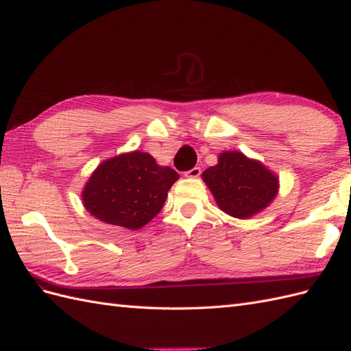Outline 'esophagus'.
Listing matches in <instances>:
<instances>
[{"label":"esophagus","instance_id":"1","mask_svg":"<svg viewBox=\"0 0 351 351\" xmlns=\"http://www.w3.org/2000/svg\"><path fill=\"white\" fill-rule=\"evenodd\" d=\"M200 173H202V170H200V167L196 166V167H193V169L185 171V176H187V178H197Z\"/></svg>","mask_w":351,"mask_h":351}]
</instances>
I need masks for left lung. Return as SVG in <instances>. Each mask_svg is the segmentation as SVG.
I'll return each mask as SVG.
<instances>
[{"mask_svg": "<svg viewBox=\"0 0 351 351\" xmlns=\"http://www.w3.org/2000/svg\"><path fill=\"white\" fill-rule=\"evenodd\" d=\"M202 178L220 210L238 219H247L264 210L279 185L271 171L241 152H223L217 166L206 169Z\"/></svg>", "mask_w": 351, "mask_h": 351, "instance_id": "obj_1", "label": "left lung"}]
</instances>
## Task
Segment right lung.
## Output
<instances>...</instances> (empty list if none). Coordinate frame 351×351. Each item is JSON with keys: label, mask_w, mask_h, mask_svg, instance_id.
<instances>
[{"label": "right lung", "mask_w": 351, "mask_h": 351, "mask_svg": "<svg viewBox=\"0 0 351 351\" xmlns=\"http://www.w3.org/2000/svg\"><path fill=\"white\" fill-rule=\"evenodd\" d=\"M180 175L161 167L149 154L131 152L107 160L83 191L86 210L101 221L140 229L161 211Z\"/></svg>", "instance_id": "add662e5"}]
</instances>
